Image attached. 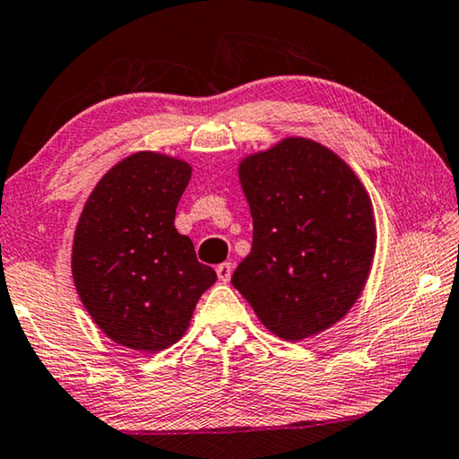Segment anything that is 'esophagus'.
I'll use <instances>...</instances> for the list:
<instances>
[{"label":"esophagus","mask_w":459,"mask_h":459,"mask_svg":"<svg viewBox=\"0 0 459 459\" xmlns=\"http://www.w3.org/2000/svg\"><path fill=\"white\" fill-rule=\"evenodd\" d=\"M215 272H217V278H220L221 282H230V278H231V264L230 262H223V264H220V266L215 268Z\"/></svg>","instance_id":"esophagus-1"}]
</instances>
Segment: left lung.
<instances>
[{
  "label": "left lung",
  "instance_id": "obj_1",
  "mask_svg": "<svg viewBox=\"0 0 459 459\" xmlns=\"http://www.w3.org/2000/svg\"><path fill=\"white\" fill-rule=\"evenodd\" d=\"M252 252L231 284L284 341L347 315L371 272L377 231L359 177L320 143L290 136L239 163Z\"/></svg>",
  "mask_w": 459,
  "mask_h": 459
}]
</instances>
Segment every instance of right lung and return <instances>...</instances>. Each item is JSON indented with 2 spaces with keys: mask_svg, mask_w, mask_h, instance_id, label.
Masks as SVG:
<instances>
[{
  "mask_svg": "<svg viewBox=\"0 0 459 459\" xmlns=\"http://www.w3.org/2000/svg\"><path fill=\"white\" fill-rule=\"evenodd\" d=\"M189 179L185 160L134 152L102 177L78 220L72 246L78 296L100 331L126 349L171 347L217 280L173 225Z\"/></svg>",
  "mask_w": 459,
  "mask_h": 459,
  "instance_id": "1",
  "label": "right lung"
}]
</instances>
